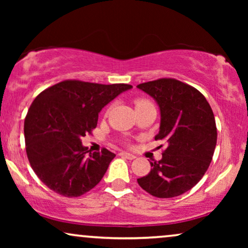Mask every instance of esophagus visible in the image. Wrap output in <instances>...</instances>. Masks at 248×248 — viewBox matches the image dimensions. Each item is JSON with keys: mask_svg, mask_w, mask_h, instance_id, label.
I'll return each mask as SVG.
<instances>
[{"mask_svg": "<svg viewBox=\"0 0 248 248\" xmlns=\"http://www.w3.org/2000/svg\"><path fill=\"white\" fill-rule=\"evenodd\" d=\"M120 155H122V157H125V158L130 159V160H133V159L137 158V155H133V154H130V152H121Z\"/></svg>", "mask_w": 248, "mask_h": 248, "instance_id": "34e87169", "label": "esophagus"}]
</instances>
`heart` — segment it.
I'll return each mask as SVG.
<instances>
[{
  "instance_id": "heart-1",
  "label": "heart",
  "mask_w": 248,
  "mask_h": 248,
  "mask_svg": "<svg viewBox=\"0 0 248 248\" xmlns=\"http://www.w3.org/2000/svg\"><path fill=\"white\" fill-rule=\"evenodd\" d=\"M149 101L148 100H144V99H139L135 101V106H140V105H143V104H148Z\"/></svg>"
}]
</instances>
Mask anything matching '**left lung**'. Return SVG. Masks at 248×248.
Wrapping results in <instances>:
<instances>
[{
    "instance_id": "left-lung-1",
    "label": "left lung",
    "mask_w": 248,
    "mask_h": 248,
    "mask_svg": "<svg viewBox=\"0 0 248 248\" xmlns=\"http://www.w3.org/2000/svg\"><path fill=\"white\" fill-rule=\"evenodd\" d=\"M137 88L157 103L160 126L155 139L167 143L161 160L150 161L151 170L138 178L139 185L155 198L184 194L198 184L212 160L217 127L211 107L199 90L175 79L150 81Z\"/></svg>"
}]
</instances>
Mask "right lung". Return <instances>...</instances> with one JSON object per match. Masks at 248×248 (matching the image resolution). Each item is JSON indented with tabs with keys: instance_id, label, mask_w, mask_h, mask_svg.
Returning a JSON list of instances; mask_svg holds the SVG:
<instances>
[{
	"instance_id": "right-lung-1",
	"label": "right lung",
	"mask_w": 248,
	"mask_h": 248,
	"mask_svg": "<svg viewBox=\"0 0 248 248\" xmlns=\"http://www.w3.org/2000/svg\"><path fill=\"white\" fill-rule=\"evenodd\" d=\"M130 84L67 80L36 97L25 120L26 151L38 178L67 198L89 192L104 177L115 154L91 152L81 142L97 126L100 110Z\"/></svg>"
}]
</instances>
